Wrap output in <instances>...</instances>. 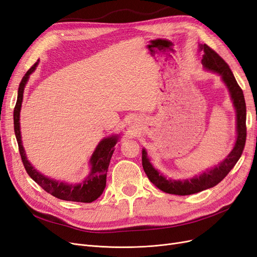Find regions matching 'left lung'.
<instances>
[{
  "instance_id": "8db88e82",
  "label": "left lung",
  "mask_w": 257,
  "mask_h": 257,
  "mask_svg": "<svg viewBox=\"0 0 257 257\" xmlns=\"http://www.w3.org/2000/svg\"><path fill=\"white\" fill-rule=\"evenodd\" d=\"M198 52L202 53V64L204 69L219 74L223 83L228 89L230 100L233 102L236 112V142L233 150L218 165L206 170L200 175H195L190 179H171L167 178L152 164L147 156L145 148L142 150V165L144 172L152 183L161 191L176 195H190L204 191L206 189L218 185L224 178L229 171L235 167L243 152L246 138V109L242 89L238 85L237 81L228 65L222 57L214 52L207 45H198Z\"/></svg>"
}]
</instances>
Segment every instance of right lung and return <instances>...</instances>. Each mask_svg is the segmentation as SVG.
Instances as JSON below:
<instances>
[{
    "mask_svg": "<svg viewBox=\"0 0 257 257\" xmlns=\"http://www.w3.org/2000/svg\"><path fill=\"white\" fill-rule=\"evenodd\" d=\"M39 60L32 66L24 74L22 78L19 89H18V98L17 103H16L14 110V128L15 135L17 139L19 152L21 155V159L23 162L24 168H26L30 177L37 183L45 191L50 193L51 195L60 198L63 201H70V202H80V203H92L96 201L100 196L105 188L106 183V172L109 169L110 160L114 153V146L116 145L119 140V135H113L102 139L95 151L90 157L88 161L89 164V173L88 175L78 184H69L66 181L56 180L53 178L48 177L44 174L38 172L33 164L28 160L26 151H24L22 145L21 139V131H20V111L23 101V93L24 88L28 83L31 74L36 70Z\"/></svg>",
    "mask_w": 257,
    "mask_h": 257,
    "instance_id": "obj_1",
    "label": "right lung"
}]
</instances>
